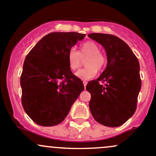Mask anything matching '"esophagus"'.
<instances>
[{
    "label": "esophagus",
    "mask_w": 156,
    "mask_h": 156,
    "mask_svg": "<svg viewBox=\"0 0 156 156\" xmlns=\"http://www.w3.org/2000/svg\"><path fill=\"white\" fill-rule=\"evenodd\" d=\"M83 85H84V87L86 88V85H87V82H86V81H83Z\"/></svg>",
    "instance_id": "obj_1"
}]
</instances>
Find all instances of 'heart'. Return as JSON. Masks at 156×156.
Instances as JSON below:
<instances>
[{"label":"heart","instance_id":"b5f03b06","mask_svg":"<svg viewBox=\"0 0 156 156\" xmlns=\"http://www.w3.org/2000/svg\"><path fill=\"white\" fill-rule=\"evenodd\" d=\"M100 48L97 43L92 41H85L80 45L79 52L72 48L67 54V62L72 70H76L82 65V59L85 61L86 68L80 70L76 76L83 80H87L94 77L97 74V70H101L107 64L105 55L100 51Z\"/></svg>","mask_w":156,"mask_h":156}]
</instances>
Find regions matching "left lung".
<instances>
[{
  "mask_svg": "<svg viewBox=\"0 0 156 156\" xmlns=\"http://www.w3.org/2000/svg\"><path fill=\"white\" fill-rule=\"evenodd\" d=\"M88 36L104 47L108 59L101 76L86 85L91 94V114L100 124L119 127L136 109L142 85L139 61L127 43L115 35L91 33Z\"/></svg>",
  "mask_w": 156,
  "mask_h": 156,
  "instance_id": "1",
  "label": "left lung"
}]
</instances>
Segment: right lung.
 I'll list each match as a JSON object with an SVG mask.
<instances>
[{"label": "right lung", "instance_id": "obj_1", "mask_svg": "<svg viewBox=\"0 0 156 156\" xmlns=\"http://www.w3.org/2000/svg\"><path fill=\"white\" fill-rule=\"evenodd\" d=\"M78 32H51L29 52L20 76L23 107L37 124L51 127L62 122L84 89L72 73L67 54L85 38Z\"/></svg>", "mask_w": 156, "mask_h": 156}]
</instances>
